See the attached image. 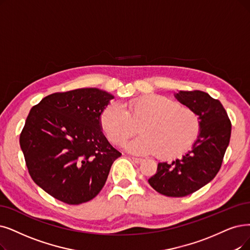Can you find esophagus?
Instances as JSON below:
<instances>
[{
	"label": "esophagus",
	"instance_id": "obj_1",
	"mask_svg": "<svg viewBox=\"0 0 250 250\" xmlns=\"http://www.w3.org/2000/svg\"><path fill=\"white\" fill-rule=\"evenodd\" d=\"M130 159L132 160V161H133L134 163H136V164H139V163H142V161H143V160H142L141 158H134V157H131Z\"/></svg>",
	"mask_w": 250,
	"mask_h": 250
}]
</instances>
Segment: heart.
Instances as JSON below:
<instances>
[{"mask_svg": "<svg viewBox=\"0 0 250 250\" xmlns=\"http://www.w3.org/2000/svg\"><path fill=\"white\" fill-rule=\"evenodd\" d=\"M101 125L108 141L122 145L137 132L141 135L125 147L135 155L157 153L173 159L193 146L200 133V120L191 108L163 96L148 95L123 105L108 104L102 113Z\"/></svg>", "mask_w": 250, "mask_h": 250, "instance_id": "heart-1", "label": "heart"}]
</instances>
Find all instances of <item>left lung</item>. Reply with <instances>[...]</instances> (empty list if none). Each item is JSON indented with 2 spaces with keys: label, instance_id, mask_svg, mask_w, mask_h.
I'll list each match as a JSON object with an SVG mask.
<instances>
[{
  "label": "left lung",
  "instance_id": "8db88e82",
  "mask_svg": "<svg viewBox=\"0 0 250 250\" xmlns=\"http://www.w3.org/2000/svg\"><path fill=\"white\" fill-rule=\"evenodd\" d=\"M175 98L200 120V133L192 148L171 163L158 164L148 184L160 194L185 197L201 188L217 174L231 137V121L221 102L203 91H178Z\"/></svg>",
  "mask_w": 250,
  "mask_h": 250
}]
</instances>
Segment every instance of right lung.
I'll return each instance as SVG.
<instances>
[{"mask_svg":"<svg viewBox=\"0 0 250 250\" xmlns=\"http://www.w3.org/2000/svg\"><path fill=\"white\" fill-rule=\"evenodd\" d=\"M114 95L81 88L44 97L29 112L19 143L29 175L59 201H90L122 154L103 133L101 116Z\"/></svg>","mask_w":250,"mask_h":250,"instance_id":"obj_1","label":"right lung"}]
</instances>
